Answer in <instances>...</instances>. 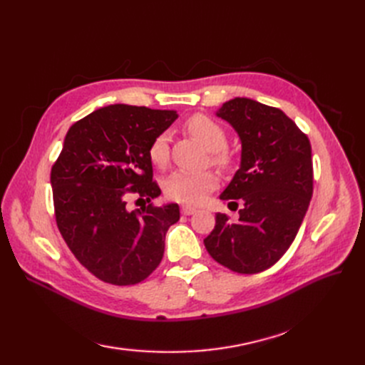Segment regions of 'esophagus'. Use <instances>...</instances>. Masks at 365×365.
<instances>
[{
    "label": "esophagus",
    "instance_id": "34e87169",
    "mask_svg": "<svg viewBox=\"0 0 365 365\" xmlns=\"http://www.w3.org/2000/svg\"><path fill=\"white\" fill-rule=\"evenodd\" d=\"M181 212H182V215H185V216H190V215L196 213L197 210H196L195 207H190V205H182V207H181Z\"/></svg>",
    "mask_w": 365,
    "mask_h": 365
}]
</instances>
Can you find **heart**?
Wrapping results in <instances>:
<instances>
[{
  "label": "heart",
  "mask_w": 365,
  "mask_h": 365,
  "mask_svg": "<svg viewBox=\"0 0 365 365\" xmlns=\"http://www.w3.org/2000/svg\"><path fill=\"white\" fill-rule=\"evenodd\" d=\"M185 129L201 143L210 152H216L215 161L217 164H227L230 161L228 153L222 152L227 145V132L217 121L202 114H196L187 120ZM149 158L155 165H164L169 160V137L160 134L150 143ZM217 185V176L210 172H190L175 170L164 181L165 195L172 200L184 204H200L207 195Z\"/></svg>",
  "instance_id": "obj_1"
}]
</instances>
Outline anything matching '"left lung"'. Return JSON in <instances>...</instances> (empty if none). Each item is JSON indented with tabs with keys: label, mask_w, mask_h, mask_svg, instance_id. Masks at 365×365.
<instances>
[{
	"label": "left lung",
	"mask_w": 365,
	"mask_h": 365,
	"mask_svg": "<svg viewBox=\"0 0 365 365\" xmlns=\"http://www.w3.org/2000/svg\"><path fill=\"white\" fill-rule=\"evenodd\" d=\"M216 115L233 126L242 145L239 169L219 197L244 207L236 222L217 213L204 244L231 271L262 272L288 251L311 202V143L279 108L252 98H231Z\"/></svg>",
	"instance_id": "1"
}]
</instances>
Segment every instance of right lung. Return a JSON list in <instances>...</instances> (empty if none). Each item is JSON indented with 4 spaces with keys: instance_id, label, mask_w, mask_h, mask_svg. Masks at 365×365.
I'll return each mask as SVG.
<instances>
[{
    "instance_id": "1",
    "label": "right lung",
    "mask_w": 365,
    "mask_h": 365,
    "mask_svg": "<svg viewBox=\"0 0 365 365\" xmlns=\"http://www.w3.org/2000/svg\"><path fill=\"white\" fill-rule=\"evenodd\" d=\"M176 111L123 103L97 109L68 129L51 187L58 228L83 267L106 283L145 280L164 254L165 233L180 220L178 204L129 210L130 193L155 200L150 143Z\"/></svg>"
}]
</instances>
